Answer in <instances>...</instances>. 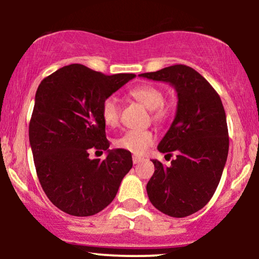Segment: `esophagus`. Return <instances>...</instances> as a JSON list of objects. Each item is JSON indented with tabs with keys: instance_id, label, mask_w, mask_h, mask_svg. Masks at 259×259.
Here are the masks:
<instances>
[{
	"instance_id": "obj_1",
	"label": "esophagus",
	"mask_w": 259,
	"mask_h": 259,
	"mask_svg": "<svg viewBox=\"0 0 259 259\" xmlns=\"http://www.w3.org/2000/svg\"><path fill=\"white\" fill-rule=\"evenodd\" d=\"M141 160H144V158H142V157H140V156H133V162H134V164H138V163L141 162Z\"/></svg>"
}]
</instances>
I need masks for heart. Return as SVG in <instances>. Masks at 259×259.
Wrapping results in <instances>:
<instances>
[{"instance_id":"heart-1","label":"heart","mask_w":259,"mask_h":259,"mask_svg":"<svg viewBox=\"0 0 259 259\" xmlns=\"http://www.w3.org/2000/svg\"><path fill=\"white\" fill-rule=\"evenodd\" d=\"M129 95L134 100L153 112V119L164 121L168 118V108L164 103V95L160 89L153 85H140L132 89ZM101 115L107 126L113 127L119 120V106L114 97L105 99L101 106ZM154 142V135L150 130H127L115 141L119 148L135 154H142Z\"/></svg>"}]
</instances>
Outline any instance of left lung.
Masks as SVG:
<instances>
[{"instance_id": "1", "label": "left lung", "mask_w": 259, "mask_h": 259, "mask_svg": "<svg viewBox=\"0 0 259 259\" xmlns=\"http://www.w3.org/2000/svg\"><path fill=\"white\" fill-rule=\"evenodd\" d=\"M139 76L171 85L178 105L158 151L177 153L167 167L152 159L154 173L146 190L151 203L174 218L191 215L212 198L228 158L227 115L222 100L200 73L184 64Z\"/></svg>"}]
</instances>
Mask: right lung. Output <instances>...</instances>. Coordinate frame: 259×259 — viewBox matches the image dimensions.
<instances>
[{"label": "right lung", "instance_id": "add662e5", "mask_svg": "<svg viewBox=\"0 0 259 259\" xmlns=\"http://www.w3.org/2000/svg\"><path fill=\"white\" fill-rule=\"evenodd\" d=\"M135 74L105 75L82 64L59 68L35 95L29 141L35 168L49 200L63 212L89 217L114 200L133 167L132 153L109 150L101 106ZM106 150V160H90V148Z\"/></svg>", "mask_w": 259, "mask_h": 259}]
</instances>
